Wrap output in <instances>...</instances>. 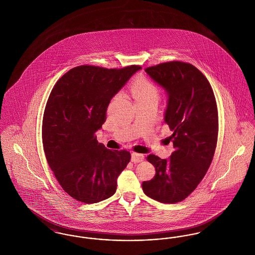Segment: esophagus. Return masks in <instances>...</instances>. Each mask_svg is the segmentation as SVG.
<instances>
[{
	"label": "esophagus",
	"instance_id": "1",
	"mask_svg": "<svg viewBox=\"0 0 255 255\" xmlns=\"http://www.w3.org/2000/svg\"><path fill=\"white\" fill-rule=\"evenodd\" d=\"M144 159V156L138 153H132V161L133 162H140Z\"/></svg>",
	"mask_w": 255,
	"mask_h": 255
}]
</instances>
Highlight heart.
I'll return each mask as SVG.
<instances>
[{"label": "heart", "instance_id": "heart-1", "mask_svg": "<svg viewBox=\"0 0 255 255\" xmlns=\"http://www.w3.org/2000/svg\"><path fill=\"white\" fill-rule=\"evenodd\" d=\"M130 91L134 102L158 101L159 97L158 86L146 77L136 79L131 86Z\"/></svg>", "mask_w": 255, "mask_h": 255}]
</instances>
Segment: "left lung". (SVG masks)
I'll list each match as a JSON object with an SVG mask.
<instances>
[{
	"label": "left lung",
	"mask_w": 255,
	"mask_h": 255,
	"mask_svg": "<svg viewBox=\"0 0 255 255\" xmlns=\"http://www.w3.org/2000/svg\"><path fill=\"white\" fill-rule=\"evenodd\" d=\"M145 72L168 94L164 121L173 132L174 151L169 159L146 158L156 175L142 182V189L158 202L176 204L194 191L211 164L218 139L217 103L204 73L189 63L164 62Z\"/></svg>",
	"instance_id": "obj_1"
}]
</instances>
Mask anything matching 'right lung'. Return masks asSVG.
Returning a JSON list of instances; mask_svg holds the SVG:
<instances>
[{"label":"right lung","mask_w":255,"mask_h":255,"mask_svg":"<svg viewBox=\"0 0 255 255\" xmlns=\"http://www.w3.org/2000/svg\"><path fill=\"white\" fill-rule=\"evenodd\" d=\"M140 69L83 65L53 87L42 123L44 152L61 187L73 199L95 204L117 190V179L131 159L125 149L110 150L97 139L113 97Z\"/></svg>","instance_id":"right-lung-1"}]
</instances>
